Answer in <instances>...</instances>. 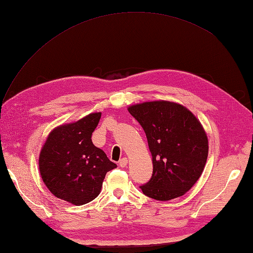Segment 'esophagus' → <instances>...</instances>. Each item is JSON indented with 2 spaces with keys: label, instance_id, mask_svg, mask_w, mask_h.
Masks as SVG:
<instances>
[{
  "label": "esophagus",
  "instance_id": "1",
  "mask_svg": "<svg viewBox=\"0 0 253 253\" xmlns=\"http://www.w3.org/2000/svg\"><path fill=\"white\" fill-rule=\"evenodd\" d=\"M128 163V160L126 158H123L122 160H120V162H118V165L121 166V168H125Z\"/></svg>",
  "mask_w": 253,
  "mask_h": 253
}]
</instances>
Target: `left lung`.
Returning a JSON list of instances; mask_svg holds the SVG:
<instances>
[{"instance_id": "left-lung-1", "label": "left lung", "mask_w": 253, "mask_h": 253, "mask_svg": "<svg viewBox=\"0 0 253 253\" xmlns=\"http://www.w3.org/2000/svg\"><path fill=\"white\" fill-rule=\"evenodd\" d=\"M128 112L143 128L152 154V177L140 186L142 192L161 201L185 195L208 159V137L200 122L186 107L168 101L144 102Z\"/></svg>"}]
</instances>
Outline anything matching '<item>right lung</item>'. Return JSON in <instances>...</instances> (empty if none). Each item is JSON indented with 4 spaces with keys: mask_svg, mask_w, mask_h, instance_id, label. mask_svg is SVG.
<instances>
[{
    "mask_svg": "<svg viewBox=\"0 0 253 253\" xmlns=\"http://www.w3.org/2000/svg\"><path fill=\"white\" fill-rule=\"evenodd\" d=\"M101 113L55 128L44 143L39 169L45 186L56 198L82 206L99 196L107 171L116 168L91 140Z\"/></svg>",
    "mask_w": 253,
    "mask_h": 253,
    "instance_id": "obj_1",
    "label": "right lung"
}]
</instances>
